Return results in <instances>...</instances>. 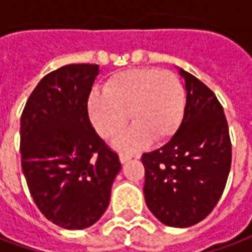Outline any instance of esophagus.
Wrapping results in <instances>:
<instances>
[{
	"instance_id": "34e87169",
	"label": "esophagus",
	"mask_w": 252,
	"mask_h": 252,
	"mask_svg": "<svg viewBox=\"0 0 252 252\" xmlns=\"http://www.w3.org/2000/svg\"><path fill=\"white\" fill-rule=\"evenodd\" d=\"M133 157H135V158H139V155H131V154L121 153L120 155H119V158H120L121 163H126V162H128V160L133 158Z\"/></svg>"
}]
</instances>
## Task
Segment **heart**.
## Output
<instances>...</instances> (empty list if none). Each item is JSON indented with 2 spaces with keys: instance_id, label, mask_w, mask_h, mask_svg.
<instances>
[{
  "instance_id": "1",
  "label": "heart",
  "mask_w": 252,
  "mask_h": 252,
  "mask_svg": "<svg viewBox=\"0 0 252 252\" xmlns=\"http://www.w3.org/2000/svg\"><path fill=\"white\" fill-rule=\"evenodd\" d=\"M185 109V90L180 78L158 68H131L113 74L104 93H93L88 112L102 139L117 136L129 120L131 129L115 140V147L135 150L151 139L164 140L180 126Z\"/></svg>"
}]
</instances>
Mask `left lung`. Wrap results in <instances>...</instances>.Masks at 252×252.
<instances>
[{"instance_id": "obj_1", "label": "left lung", "mask_w": 252, "mask_h": 252, "mask_svg": "<svg viewBox=\"0 0 252 252\" xmlns=\"http://www.w3.org/2000/svg\"><path fill=\"white\" fill-rule=\"evenodd\" d=\"M186 105L174 136L153 153L143 154L144 198L148 209L169 227H191L220 200L231 169L227 119L216 95L185 70Z\"/></svg>"}]
</instances>
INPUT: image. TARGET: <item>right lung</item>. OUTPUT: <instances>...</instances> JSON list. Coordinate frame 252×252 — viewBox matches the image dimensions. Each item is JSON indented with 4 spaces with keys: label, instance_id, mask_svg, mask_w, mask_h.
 <instances>
[{
    "label": "right lung",
    "instance_id": "1",
    "mask_svg": "<svg viewBox=\"0 0 252 252\" xmlns=\"http://www.w3.org/2000/svg\"><path fill=\"white\" fill-rule=\"evenodd\" d=\"M98 64H67L47 74L25 104L21 167L44 216L66 229L97 222L121 169L117 154L90 124L88 99Z\"/></svg>",
    "mask_w": 252,
    "mask_h": 252
}]
</instances>
